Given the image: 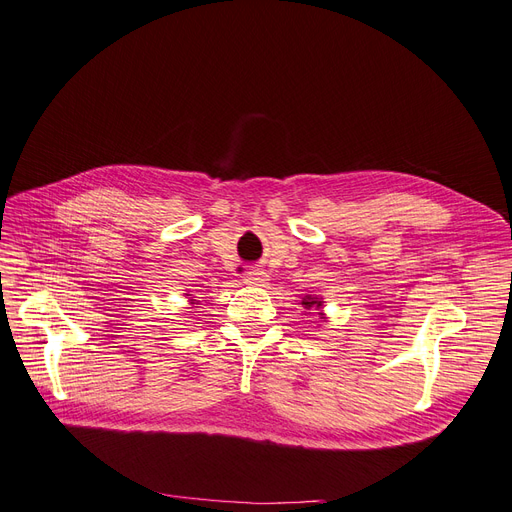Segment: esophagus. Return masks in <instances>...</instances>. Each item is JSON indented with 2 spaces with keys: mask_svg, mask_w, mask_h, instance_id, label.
Here are the masks:
<instances>
[{
  "mask_svg": "<svg viewBox=\"0 0 512 512\" xmlns=\"http://www.w3.org/2000/svg\"><path fill=\"white\" fill-rule=\"evenodd\" d=\"M244 282L251 284V286H263L265 282H268V276H265V274L259 272V270H251V272L244 274Z\"/></svg>",
  "mask_w": 512,
  "mask_h": 512,
  "instance_id": "obj_1",
  "label": "esophagus"
}]
</instances>
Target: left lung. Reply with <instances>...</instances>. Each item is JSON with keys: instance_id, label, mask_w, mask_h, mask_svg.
<instances>
[{"instance_id": "left-lung-1", "label": "left lung", "mask_w": 512, "mask_h": 512, "mask_svg": "<svg viewBox=\"0 0 512 512\" xmlns=\"http://www.w3.org/2000/svg\"><path fill=\"white\" fill-rule=\"evenodd\" d=\"M301 305H305L307 309H311V307H320V305H322V301H318L316 297H307L305 301H301Z\"/></svg>"}]
</instances>
